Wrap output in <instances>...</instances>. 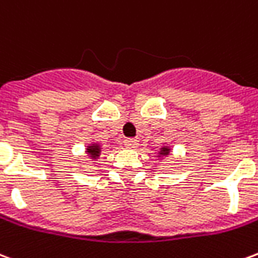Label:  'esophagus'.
Masks as SVG:
<instances>
[{"instance_id": "34e87169", "label": "esophagus", "mask_w": 258, "mask_h": 258, "mask_svg": "<svg viewBox=\"0 0 258 258\" xmlns=\"http://www.w3.org/2000/svg\"><path fill=\"white\" fill-rule=\"evenodd\" d=\"M124 146L128 148V149H134L138 146V141L137 140H125L124 141Z\"/></svg>"}]
</instances>
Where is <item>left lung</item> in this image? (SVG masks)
Here are the masks:
<instances>
[{"label": "left lung", "mask_w": 258, "mask_h": 258, "mask_svg": "<svg viewBox=\"0 0 258 258\" xmlns=\"http://www.w3.org/2000/svg\"><path fill=\"white\" fill-rule=\"evenodd\" d=\"M171 152H173V149H171V146H168L167 144H164V145L159 149V152H157V159L159 160H163V159H166V157H168L170 155H171Z\"/></svg>", "instance_id": "left-lung-1"}]
</instances>
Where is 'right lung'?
Instances as JSON below:
<instances>
[{
	"label": "right lung",
	"mask_w": 258,
	"mask_h": 258,
	"mask_svg": "<svg viewBox=\"0 0 258 258\" xmlns=\"http://www.w3.org/2000/svg\"><path fill=\"white\" fill-rule=\"evenodd\" d=\"M102 153V145L99 142H96V141H91V144H88V146L85 148V155L90 157L91 160H98L99 156H101Z\"/></svg>",
	"instance_id": "add662e5"
}]
</instances>
